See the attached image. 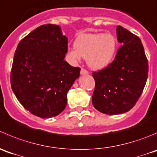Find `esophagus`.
Wrapping results in <instances>:
<instances>
[{
  "label": "esophagus",
  "mask_w": 157,
  "mask_h": 157,
  "mask_svg": "<svg viewBox=\"0 0 157 157\" xmlns=\"http://www.w3.org/2000/svg\"><path fill=\"white\" fill-rule=\"evenodd\" d=\"M80 73L81 75H88V72L86 70V69H84V68H82Z\"/></svg>",
  "instance_id": "obj_1"
}]
</instances>
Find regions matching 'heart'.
I'll list each match as a JSON object with an SVG mask.
<instances>
[{"label":"heart","mask_w":157,"mask_h":157,"mask_svg":"<svg viewBox=\"0 0 157 157\" xmlns=\"http://www.w3.org/2000/svg\"><path fill=\"white\" fill-rule=\"evenodd\" d=\"M74 46V49L69 50L72 58H85L90 68L100 70L107 67L113 60L117 49V40L109 33H84L77 37Z\"/></svg>","instance_id":"1"}]
</instances>
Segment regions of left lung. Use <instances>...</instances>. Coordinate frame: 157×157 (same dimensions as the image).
I'll return each mask as SVG.
<instances>
[{
	"instance_id": "left-lung-1",
	"label": "left lung",
	"mask_w": 157,
	"mask_h": 157,
	"mask_svg": "<svg viewBox=\"0 0 157 157\" xmlns=\"http://www.w3.org/2000/svg\"><path fill=\"white\" fill-rule=\"evenodd\" d=\"M116 31L123 45L112 63L92 73L95 82L93 106L111 115L125 113L134 106L148 76V61L140 39L121 26Z\"/></svg>"
}]
</instances>
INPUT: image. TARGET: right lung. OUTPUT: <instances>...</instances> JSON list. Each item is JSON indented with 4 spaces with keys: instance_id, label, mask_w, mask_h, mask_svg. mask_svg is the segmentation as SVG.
Wrapping results in <instances>:
<instances>
[{
    "instance_id": "right-lung-1",
    "label": "right lung",
    "mask_w": 157,
    "mask_h": 157,
    "mask_svg": "<svg viewBox=\"0 0 157 157\" xmlns=\"http://www.w3.org/2000/svg\"><path fill=\"white\" fill-rule=\"evenodd\" d=\"M67 52V37L55 24L39 26L18 44L10 84L18 101L33 115L49 118L66 108L67 92L81 70L65 61Z\"/></svg>"
}]
</instances>
